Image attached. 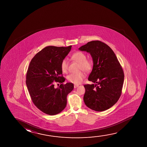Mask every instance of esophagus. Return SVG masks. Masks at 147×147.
Masks as SVG:
<instances>
[{
    "label": "esophagus",
    "instance_id": "esophagus-1",
    "mask_svg": "<svg viewBox=\"0 0 147 147\" xmlns=\"http://www.w3.org/2000/svg\"><path fill=\"white\" fill-rule=\"evenodd\" d=\"M79 86V85H76L75 84L74 86V88H77V87Z\"/></svg>",
    "mask_w": 147,
    "mask_h": 147
}]
</instances>
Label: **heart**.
<instances>
[{"mask_svg":"<svg viewBox=\"0 0 147 147\" xmlns=\"http://www.w3.org/2000/svg\"><path fill=\"white\" fill-rule=\"evenodd\" d=\"M71 58L79 64L78 71L82 70L85 72H90L93 67L92 61L90 59H86V56L84 53L77 51L72 55ZM61 70L63 73H67L68 70V62L66 59H64L61 64ZM85 75L82 72L72 73L67 77V80L70 82L74 83L75 84H79L82 82L83 80L85 78Z\"/></svg>","mask_w":147,"mask_h":147,"instance_id":"1","label":"heart"}]
</instances>
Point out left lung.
Instances as JSON below:
<instances>
[{
	"mask_svg": "<svg viewBox=\"0 0 147 147\" xmlns=\"http://www.w3.org/2000/svg\"><path fill=\"white\" fill-rule=\"evenodd\" d=\"M78 49L89 53L93 64L88 79L95 84L84 85L85 104L93 111H106L121 96L124 81L122 67L112 49L99 40L89 42Z\"/></svg>",
	"mask_w": 147,
	"mask_h": 147,
	"instance_id": "obj_1",
	"label": "left lung"
}]
</instances>
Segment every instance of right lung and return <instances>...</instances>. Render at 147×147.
<instances>
[{
  "mask_svg": "<svg viewBox=\"0 0 147 147\" xmlns=\"http://www.w3.org/2000/svg\"><path fill=\"white\" fill-rule=\"evenodd\" d=\"M72 46H48L38 53L30 61L26 76V84L32 102L47 115H57L64 109L67 96L74 88L72 83L61 84L55 88L54 81L62 83L61 64Z\"/></svg>",
  "mask_w": 147,
  "mask_h": 147,
  "instance_id": "right-lung-1",
  "label": "right lung"
}]
</instances>
